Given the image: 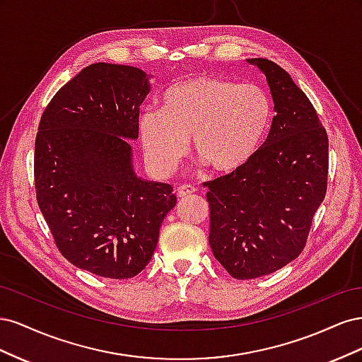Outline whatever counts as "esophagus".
Instances as JSON below:
<instances>
[{"instance_id": "esophagus-1", "label": "esophagus", "mask_w": 362, "mask_h": 362, "mask_svg": "<svg viewBox=\"0 0 362 362\" xmlns=\"http://www.w3.org/2000/svg\"><path fill=\"white\" fill-rule=\"evenodd\" d=\"M196 192V189L193 187V185H189V184H184V185H180V187L177 189V194L178 198H185V196H190Z\"/></svg>"}]
</instances>
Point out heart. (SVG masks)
I'll list each match as a JSON object with an SVG mask.
<instances>
[{"label":"heart","mask_w":362,"mask_h":362,"mask_svg":"<svg viewBox=\"0 0 362 362\" xmlns=\"http://www.w3.org/2000/svg\"><path fill=\"white\" fill-rule=\"evenodd\" d=\"M161 110L139 119L148 161L170 172L194 154L213 172L231 175L255 157L272 122V101L262 87L238 84L214 75H194L164 92Z\"/></svg>","instance_id":"heart-1"}]
</instances>
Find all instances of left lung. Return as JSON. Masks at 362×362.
<instances>
[{
  "mask_svg": "<svg viewBox=\"0 0 362 362\" xmlns=\"http://www.w3.org/2000/svg\"><path fill=\"white\" fill-rule=\"evenodd\" d=\"M264 72L275 116L246 168L205 182L210 246L235 279H255L298 258L325 199L329 140L311 101L287 71L249 59Z\"/></svg>",
  "mask_w": 362,
  "mask_h": 362,
  "instance_id": "left-lung-1",
  "label": "left lung"
}]
</instances>
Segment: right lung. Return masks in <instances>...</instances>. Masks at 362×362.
<instances>
[{
	"mask_svg": "<svg viewBox=\"0 0 362 362\" xmlns=\"http://www.w3.org/2000/svg\"><path fill=\"white\" fill-rule=\"evenodd\" d=\"M148 93V76L139 68L93 63L54 95L37 128L40 211L60 254L103 278L139 275L177 205L170 184L134 173L125 140L139 137Z\"/></svg>",
	"mask_w": 362,
	"mask_h": 362,
	"instance_id": "obj_1",
	"label": "right lung"
}]
</instances>
